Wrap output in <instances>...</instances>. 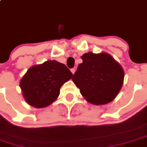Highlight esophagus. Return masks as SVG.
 Here are the masks:
<instances>
[{"instance_id":"esophagus-1","label":"esophagus","mask_w":147,"mask_h":147,"mask_svg":"<svg viewBox=\"0 0 147 147\" xmlns=\"http://www.w3.org/2000/svg\"><path fill=\"white\" fill-rule=\"evenodd\" d=\"M71 72H72V73L73 74H75V68H72V69H71Z\"/></svg>"}]
</instances>
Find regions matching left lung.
I'll use <instances>...</instances> for the list:
<instances>
[{
	"mask_svg": "<svg viewBox=\"0 0 147 147\" xmlns=\"http://www.w3.org/2000/svg\"><path fill=\"white\" fill-rule=\"evenodd\" d=\"M81 58L82 62L78 65L72 81L84 98L94 105L113 100L123 86V67L106 52H88Z\"/></svg>",
	"mask_w": 147,
	"mask_h": 147,
	"instance_id": "1",
	"label": "left lung"
}]
</instances>
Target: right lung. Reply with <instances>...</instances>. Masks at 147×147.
<instances>
[{"instance_id": "add662e5", "label": "right lung", "mask_w": 147, "mask_h": 147, "mask_svg": "<svg viewBox=\"0 0 147 147\" xmlns=\"http://www.w3.org/2000/svg\"><path fill=\"white\" fill-rule=\"evenodd\" d=\"M72 76L64 64L48 60L31 67L20 80L19 86L28 105L36 108H45L56 100L61 87Z\"/></svg>"}]
</instances>
